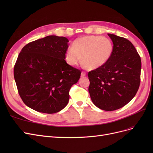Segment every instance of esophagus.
<instances>
[{"label":"esophagus","instance_id":"obj_1","mask_svg":"<svg viewBox=\"0 0 153 153\" xmlns=\"http://www.w3.org/2000/svg\"><path fill=\"white\" fill-rule=\"evenodd\" d=\"M85 75H86V73L85 71H82V73H81V76L82 77H84Z\"/></svg>","mask_w":153,"mask_h":153}]
</instances>
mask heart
<instances>
[{
  "label": "heart",
  "instance_id": "1",
  "mask_svg": "<svg viewBox=\"0 0 153 153\" xmlns=\"http://www.w3.org/2000/svg\"><path fill=\"white\" fill-rule=\"evenodd\" d=\"M114 50V45L109 38L100 36H87L76 39L72 48L65 52V59L71 66L82 61L89 69H94L103 66L108 61Z\"/></svg>",
  "mask_w": 153,
  "mask_h": 153
}]
</instances>
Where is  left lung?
Returning <instances> with one entry per match:
<instances>
[{"label": "left lung", "instance_id": "1", "mask_svg": "<svg viewBox=\"0 0 153 153\" xmlns=\"http://www.w3.org/2000/svg\"><path fill=\"white\" fill-rule=\"evenodd\" d=\"M114 44L105 65L88 73L89 92L97 107L105 111L122 108L135 96L140 86L141 59L127 39L108 34Z\"/></svg>", "mask_w": 153, "mask_h": 153}]
</instances>
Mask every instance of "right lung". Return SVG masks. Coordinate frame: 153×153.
<instances>
[{
  "instance_id": "1",
  "label": "right lung",
  "mask_w": 153,
  "mask_h": 153,
  "mask_svg": "<svg viewBox=\"0 0 153 153\" xmlns=\"http://www.w3.org/2000/svg\"><path fill=\"white\" fill-rule=\"evenodd\" d=\"M68 42L65 37L48 36L27 44L18 55L14 77L20 96L30 108L54 114L68 103L69 90L81 75L65 61Z\"/></svg>"
}]
</instances>
